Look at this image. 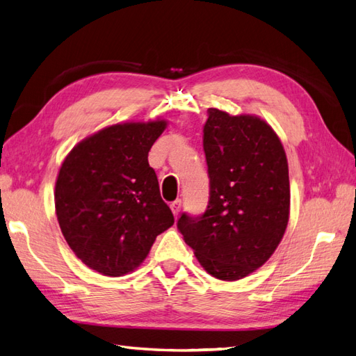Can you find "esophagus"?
<instances>
[{"mask_svg": "<svg viewBox=\"0 0 356 356\" xmlns=\"http://www.w3.org/2000/svg\"><path fill=\"white\" fill-rule=\"evenodd\" d=\"M170 209H172L173 215L177 216L179 213V210H181V200H175L173 202H170Z\"/></svg>", "mask_w": 356, "mask_h": 356, "instance_id": "obj_1", "label": "esophagus"}]
</instances>
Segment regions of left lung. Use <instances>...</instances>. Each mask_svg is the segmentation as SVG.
Returning a JSON list of instances; mask_svg holds the SVG:
<instances>
[{
	"instance_id": "obj_1",
	"label": "left lung",
	"mask_w": 356,
	"mask_h": 356,
	"mask_svg": "<svg viewBox=\"0 0 356 356\" xmlns=\"http://www.w3.org/2000/svg\"><path fill=\"white\" fill-rule=\"evenodd\" d=\"M202 149L207 210L183 213L178 230L207 273L236 281L259 269L281 243L290 213L289 165L275 130L257 115L209 108Z\"/></svg>"
}]
</instances>
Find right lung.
Masks as SVG:
<instances>
[{"label":"right lung","instance_id":"1","mask_svg":"<svg viewBox=\"0 0 356 356\" xmlns=\"http://www.w3.org/2000/svg\"><path fill=\"white\" fill-rule=\"evenodd\" d=\"M168 121L107 126L72 149L58 172L55 212L69 248L106 277L134 272L173 226L147 155Z\"/></svg>","mask_w":356,"mask_h":356}]
</instances>
